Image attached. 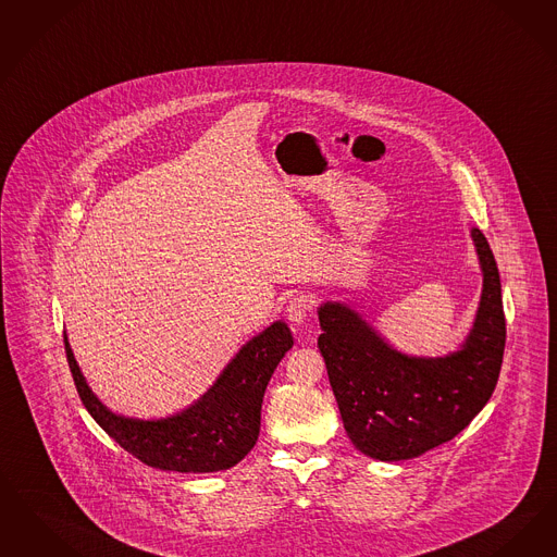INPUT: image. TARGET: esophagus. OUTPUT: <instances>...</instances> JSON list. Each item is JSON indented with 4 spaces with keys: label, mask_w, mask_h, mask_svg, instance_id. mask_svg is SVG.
Returning <instances> with one entry per match:
<instances>
[{
    "label": "esophagus",
    "mask_w": 557,
    "mask_h": 557,
    "mask_svg": "<svg viewBox=\"0 0 557 557\" xmlns=\"http://www.w3.org/2000/svg\"><path fill=\"white\" fill-rule=\"evenodd\" d=\"M311 311L312 300L309 296H305V294L292 296L288 300V307H286V314H288V319L292 323H302Z\"/></svg>",
    "instance_id": "esophagus-1"
}]
</instances>
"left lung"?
I'll use <instances>...</instances> for the list:
<instances>
[{"label":"left lung","mask_w":557,"mask_h":557,"mask_svg":"<svg viewBox=\"0 0 557 557\" xmlns=\"http://www.w3.org/2000/svg\"><path fill=\"white\" fill-rule=\"evenodd\" d=\"M483 271L474 325L458 352L408 357L346 305L319 307L323 355L337 408L350 442L362 454L398 462L454 440L490 401L497 385L506 317L502 282L490 243L470 230Z\"/></svg>","instance_id":"8db88e82"}]
</instances>
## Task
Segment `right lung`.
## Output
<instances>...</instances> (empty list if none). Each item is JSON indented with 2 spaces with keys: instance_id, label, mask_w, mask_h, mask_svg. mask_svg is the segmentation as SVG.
Listing matches in <instances>:
<instances>
[{
  "instance_id": "1",
  "label": "right lung",
  "mask_w": 557,
  "mask_h": 557,
  "mask_svg": "<svg viewBox=\"0 0 557 557\" xmlns=\"http://www.w3.org/2000/svg\"><path fill=\"white\" fill-rule=\"evenodd\" d=\"M292 344L288 325L275 321L246 342L213 387L190 408L168 419L140 421L113 414L90 392L64 334L72 379L90 417L147 467L176 472L227 470L255 447L269 379Z\"/></svg>"
}]
</instances>
